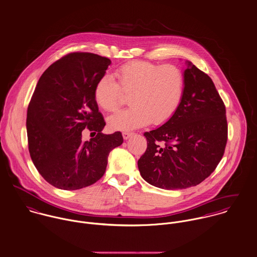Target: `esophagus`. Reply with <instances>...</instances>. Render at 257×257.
<instances>
[{"mask_svg": "<svg viewBox=\"0 0 257 257\" xmlns=\"http://www.w3.org/2000/svg\"><path fill=\"white\" fill-rule=\"evenodd\" d=\"M133 135L134 134H132V133H122V138H123V140H128L130 138H132L133 137Z\"/></svg>", "mask_w": 257, "mask_h": 257, "instance_id": "1", "label": "esophagus"}]
</instances>
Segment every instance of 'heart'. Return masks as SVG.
<instances>
[{
    "instance_id": "obj_1",
    "label": "heart",
    "mask_w": 257,
    "mask_h": 257,
    "mask_svg": "<svg viewBox=\"0 0 257 257\" xmlns=\"http://www.w3.org/2000/svg\"><path fill=\"white\" fill-rule=\"evenodd\" d=\"M118 83L109 74L96 83L94 99L102 110H115L122 102V92L132 95L128 110L108 117L114 132H130L147 125L167 122L179 109L185 94L183 71L174 65H157L135 61L117 71Z\"/></svg>"
}]
</instances>
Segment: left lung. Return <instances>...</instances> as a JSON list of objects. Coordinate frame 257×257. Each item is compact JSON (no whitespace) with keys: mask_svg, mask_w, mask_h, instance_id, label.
I'll return each mask as SVG.
<instances>
[{"mask_svg":"<svg viewBox=\"0 0 257 257\" xmlns=\"http://www.w3.org/2000/svg\"><path fill=\"white\" fill-rule=\"evenodd\" d=\"M183 73L179 109L167 122L145 134L147 151L138 161L147 183L165 190L203 182L219 164L227 141L225 107L214 82L190 61Z\"/></svg>","mask_w":257,"mask_h":257,"instance_id":"obj_1","label":"left lung"}]
</instances>
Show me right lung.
Here are the masks:
<instances>
[{
  "mask_svg": "<svg viewBox=\"0 0 257 257\" xmlns=\"http://www.w3.org/2000/svg\"><path fill=\"white\" fill-rule=\"evenodd\" d=\"M110 64L107 57L74 52L51 64L39 78L27 114L32 160L52 186L78 190L102 178L110 150L122 136L102 133L106 125L94 99L97 81ZM88 128L96 137L83 142Z\"/></svg>",
  "mask_w": 257,
  "mask_h": 257,
  "instance_id": "1",
  "label": "right lung"
}]
</instances>
